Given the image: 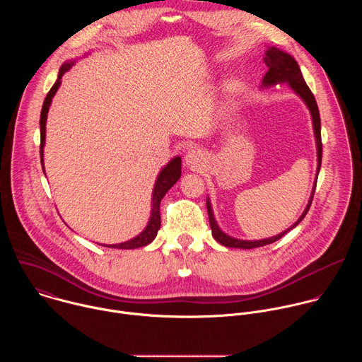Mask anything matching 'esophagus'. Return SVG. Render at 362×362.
Here are the masks:
<instances>
[{
	"label": "esophagus",
	"instance_id": "1",
	"mask_svg": "<svg viewBox=\"0 0 362 362\" xmlns=\"http://www.w3.org/2000/svg\"><path fill=\"white\" fill-rule=\"evenodd\" d=\"M185 163L192 170H200L206 163V156H204L203 150H200V148L187 150L186 156H185Z\"/></svg>",
	"mask_w": 362,
	"mask_h": 362
}]
</instances>
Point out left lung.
<instances>
[{"mask_svg": "<svg viewBox=\"0 0 362 362\" xmlns=\"http://www.w3.org/2000/svg\"><path fill=\"white\" fill-rule=\"evenodd\" d=\"M265 64L268 66V71L265 74V77L262 78V84L261 88H268L276 84H288V87L305 103L306 109L309 110V115H311V120H313V129H314V137H315V146H317V176H315V182L313 186V192L311 196H309L306 208L303 209L302 215L298 218V221L289 226L286 230L272 236V238H265V239H257V240H245V239H238L233 238L228 233H225L221 226L218 225L216 219H215V214L212 209V203L209 196L206 197V208H208V215H209V222H211V229H212V235L216 239V242H219L221 245L226 246V247H238V249H253V247H259V246H265L269 243H274L276 240H279L284 235H286L289 230H292L293 228H296L302 219L305 218V215L309 211V206L313 203V197H314V192H315V186H317V179H318V173L321 169V160H322V143H321V117H320V110L317 106V101L314 94L309 90V87L306 86L300 69L296 63V60L286 53V51L276 48V47H267L265 51V57H264Z\"/></svg>", "mask_w": 362, "mask_h": 362, "instance_id": "left-lung-1", "label": "left lung"}]
</instances>
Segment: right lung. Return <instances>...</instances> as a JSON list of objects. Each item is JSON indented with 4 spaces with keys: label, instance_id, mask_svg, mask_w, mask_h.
Returning <instances> with one entry per match:
<instances>
[{
    "label": "right lung",
    "instance_id": "obj_1",
    "mask_svg": "<svg viewBox=\"0 0 362 362\" xmlns=\"http://www.w3.org/2000/svg\"><path fill=\"white\" fill-rule=\"evenodd\" d=\"M88 53L84 54V57H87ZM78 59H73L69 60L66 63H63V66L60 67L59 71V77L54 83V86L51 87V90L48 91L44 105L41 109V116H40V132H41V146H40V154H41V166H42V172L44 170V146H45V123H47V115L51 106V101H53V97L56 95L57 90L62 86V77L77 63ZM182 175V159L180 156H175L168 165H165L162 168V170L159 172L156 182H154L153 186V193H151V206H150V218L148 222L146 225V228L134 238L122 242V243H113V245H101L106 247H115V249H136V247H141L146 246L148 243H151L156 238L159 229H160V202L163 199V196L169 192V189L180 179Z\"/></svg>",
    "mask_w": 362,
    "mask_h": 362
}]
</instances>
